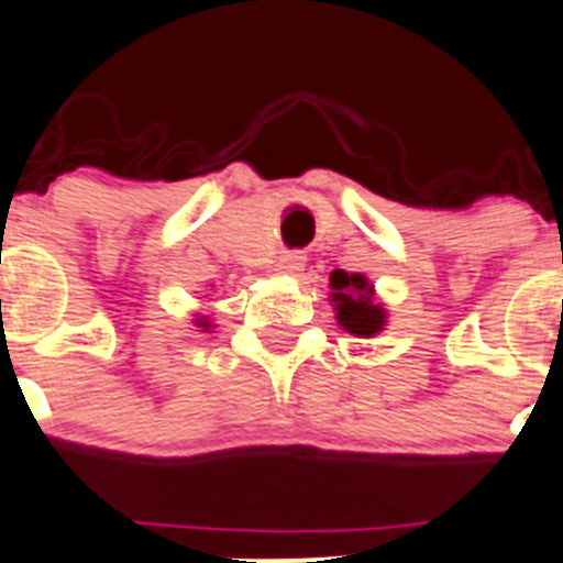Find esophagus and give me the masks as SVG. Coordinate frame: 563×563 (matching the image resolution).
Segmentation results:
<instances>
[{"label":"esophagus","instance_id":"esophagus-1","mask_svg":"<svg viewBox=\"0 0 563 563\" xmlns=\"http://www.w3.org/2000/svg\"><path fill=\"white\" fill-rule=\"evenodd\" d=\"M305 266V255L302 253H286L280 255V264H277V269H280V275H299Z\"/></svg>","mask_w":563,"mask_h":563}]
</instances>
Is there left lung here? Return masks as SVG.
I'll use <instances>...</instances> for the list:
<instances>
[{"label": "left lung", "mask_w": 563, "mask_h": 563, "mask_svg": "<svg viewBox=\"0 0 563 563\" xmlns=\"http://www.w3.org/2000/svg\"><path fill=\"white\" fill-rule=\"evenodd\" d=\"M330 302L335 310V321L349 335L374 338L387 327L385 305L376 299L374 283L360 272H332Z\"/></svg>", "instance_id": "obj_1"}]
</instances>
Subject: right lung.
Returning a JSON list of instances; mask_svg holds the SVG:
<instances>
[{"label":"right lung","instance_id":"1","mask_svg":"<svg viewBox=\"0 0 563 563\" xmlns=\"http://www.w3.org/2000/svg\"><path fill=\"white\" fill-rule=\"evenodd\" d=\"M195 327H200V332H211V327H214V324H211L209 316H198V313H195Z\"/></svg>","mask_w":563,"mask_h":563}]
</instances>
